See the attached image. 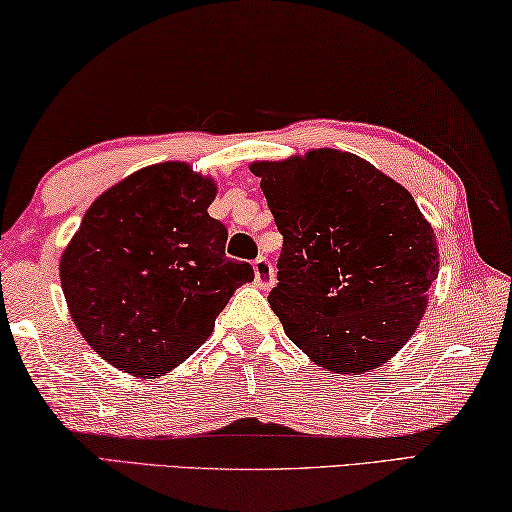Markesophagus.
Returning a JSON list of instances; mask_svg holds the SVG:
<instances>
[{
	"instance_id": "34e87169",
	"label": "esophagus",
	"mask_w": 512,
	"mask_h": 512,
	"mask_svg": "<svg viewBox=\"0 0 512 512\" xmlns=\"http://www.w3.org/2000/svg\"><path fill=\"white\" fill-rule=\"evenodd\" d=\"M254 281H256V286L263 288V290L274 286V267L265 256L256 258V261H254Z\"/></svg>"
}]
</instances>
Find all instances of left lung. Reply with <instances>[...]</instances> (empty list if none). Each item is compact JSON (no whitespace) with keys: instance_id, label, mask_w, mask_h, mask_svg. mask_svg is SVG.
Here are the masks:
<instances>
[{"instance_id":"1","label":"left lung","mask_w":512,"mask_h":512,"mask_svg":"<svg viewBox=\"0 0 512 512\" xmlns=\"http://www.w3.org/2000/svg\"><path fill=\"white\" fill-rule=\"evenodd\" d=\"M249 170L283 236L267 299L288 338L333 374L388 363L420 326L440 272L438 240L413 195L340 149Z\"/></svg>"}]
</instances>
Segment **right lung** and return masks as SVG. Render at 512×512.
I'll use <instances>...</instances> for the list:
<instances>
[{
    "label": "right lung",
    "instance_id": "1",
    "mask_svg": "<svg viewBox=\"0 0 512 512\" xmlns=\"http://www.w3.org/2000/svg\"><path fill=\"white\" fill-rule=\"evenodd\" d=\"M217 183L188 163L142 167L102 192L58 263L72 322L117 370L158 379L213 333L249 263L224 256Z\"/></svg>",
    "mask_w": 512,
    "mask_h": 512
}]
</instances>
